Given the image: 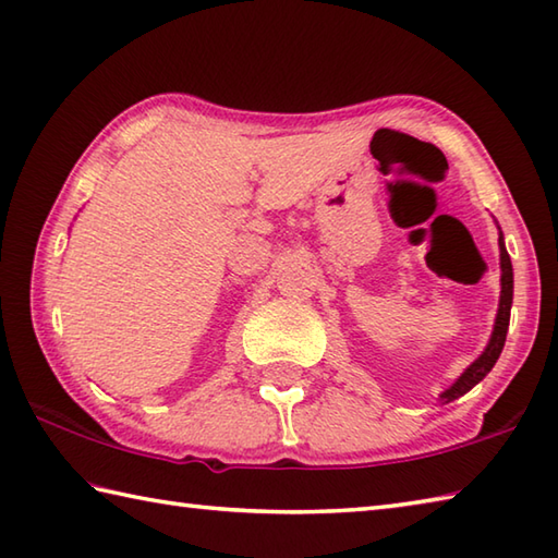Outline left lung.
<instances>
[{
    "label": "left lung",
    "mask_w": 558,
    "mask_h": 558,
    "mask_svg": "<svg viewBox=\"0 0 558 558\" xmlns=\"http://www.w3.org/2000/svg\"><path fill=\"white\" fill-rule=\"evenodd\" d=\"M498 247H501V303H498L492 339H488V344L482 351V356L476 359L472 366L464 371L446 392L440 395L442 402H452V400H458V397H462L464 392H470L476 383L486 378V373L494 368V363L498 361V356H501V351H504L508 323H510V305H513V265H510L508 250L504 243V233H501V238H498Z\"/></svg>",
    "instance_id": "left-lung-1"
}]
</instances>
